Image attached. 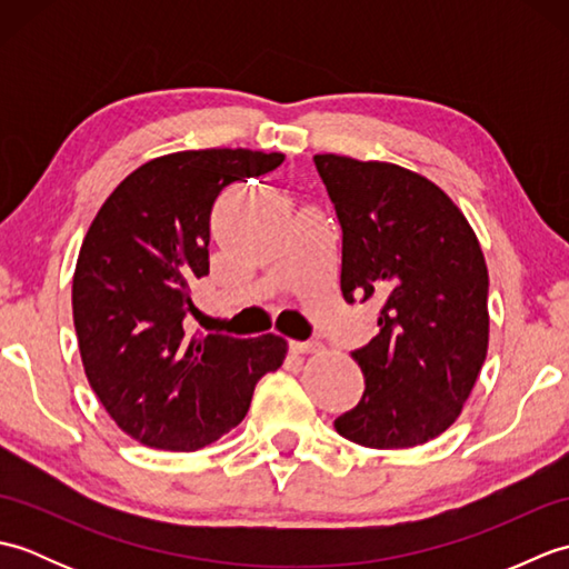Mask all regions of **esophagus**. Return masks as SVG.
I'll use <instances>...</instances> for the list:
<instances>
[{
	"label": "esophagus",
	"instance_id": "esophagus-1",
	"mask_svg": "<svg viewBox=\"0 0 569 569\" xmlns=\"http://www.w3.org/2000/svg\"><path fill=\"white\" fill-rule=\"evenodd\" d=\"M291 349L298 355H316L322 349V345L318 340H306V342H291Z\"/></svg>",
	"mask_w": 569,
	"mask_h": 569
}]
</instances>
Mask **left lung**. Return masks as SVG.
<instances>
[{"label":"left lung","instance_id":"8db88e82","mask_svg":"<svg viewBox=\"0 0 569 569\" xmlns=\"http://www.w3.org/2000/svg\"><path fill=\"white\" fill-rule=\"evenodd\" d=\"M342 227L347 303H379V335L355 349L361 401L335 420L342 438L403 450L457 420L487 359L489 273L475 229L408 168L318 153Z\"/></svg>","mask_w":569,"mask_h":569}]
</instances>
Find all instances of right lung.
Here are the masks:
<instances>
[{
    "label": "right lung",
    "mask_w": 569,
    "mask_h": 569,
    "mask_svg": "<svg viewBox=\"0 0 569 569\" xmlns=\"http://www.w3.org/2000/svg\"><path fill=\"white\" fill-rule=\"evenodd\" d=\"M283 153L178 151L139 166L104 200L72 276V322L84 373L137 442L192 452L244 420L253 386L286 359V340L190 337V286L210 273V212L234 180Z\"/></svg>",
    "instance_id": "obj_1"
}]
</instances>
